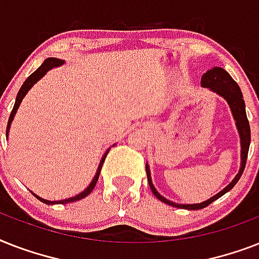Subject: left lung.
I'll return each instance as SVG.
<instances>
[{
  "mask_svg": "<svg viewBox=\"0 0 259 259\" xmlns=\"http://www.w3.org/2000/svg\"><path fill=\"white\" fill-rule=\"evenodd\" d=\"M201 86L207 87V89L212 90L213 93L219 94L221 97H223L227 101V103L231 107V111H233L234 119L237 121V127L238 132H239V136H241V157H242V164L241 169L238 172V175L235 176L231 183H230L227 187H226L223 191L212 196L208 200L203 201V203H199V204H177V203H173V201L166 200L165 197H162L160 193L156 191V188L152 184V179H150V172L149 166L146 165V176H148V183H149V187L152 189V192L158 200L164 201L165 204H169L172 207H177V208L183 209H201L209 205L212 201H215L217 199H219L221 196H223L226 192H229L230 189L233 188L234 185L237 184L238 180L241 179L242 173L245 170L246 161H247V153H249L250 148V125L249 119H247V115H246V109H245V101H243V95H242V91L239 89V86L237 84V82L234 80L227 71H225L221 67H213L211 70H208L203 76H201Z\"/></svg>",
  "mask_w": 259,
  "mask_h": 259,
  "instance_id": "obj_1",
  "label": "left lung"
}]
</instances>
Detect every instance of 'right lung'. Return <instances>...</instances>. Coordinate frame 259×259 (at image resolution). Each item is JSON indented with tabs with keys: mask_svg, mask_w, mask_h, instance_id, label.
Returning a JSON list of instances; mask_svg holds the SVG:
<instances>
[{
	"mask_svg": "<svg viewBox=\"0 0 259 259\" xmlns=\"http://www.w3.org/2000/svg\"><path fill=\"white\" fill-rule=\"evenodd\" d=\"M63 63L64 62H63V60H60V59H55V58L47 59L46 62L42 63L41 66L38 67L37 70L34 71L33 74L28 76V79H26L25 82H24V84H22L21 89H20V91H18L17 98H16V103H14L13 110H12V113H10L9 121H8V126H6V136H8V133H9L10 123H12V121H13L14 114H16V111H17L18 106H20V103H21V101H22V98L25 97L26 93L29 91L30 87L33 86L34 83L37 82L38 79L42 78V76H44V75H46L47 72H48V71L52 68V67H58V66H60V64H63ZM107 153H109V152H106V153L103 154V157H102L101 162H99V166H98L97 175L94 176L93 181H91V184H90L82 193H79V195H76V196H74V197H71V199H66V200H60V201H48V200H46V199H41V197H38V196H36V197H37L40 201H42V203H46V204H56V203H58V204H67V203H72V201L80 200V199H83V197H86L87 195H90V193H91V191H93L94 187H95V184H97L98 177H99L102 165H103V162H105V158H106V156H107Z\"/></svg>",
	"mask_w": 259,
	"mask_h": 259,
	"instance_id": "1",
	"label": "right lung"
}]
</instances>
